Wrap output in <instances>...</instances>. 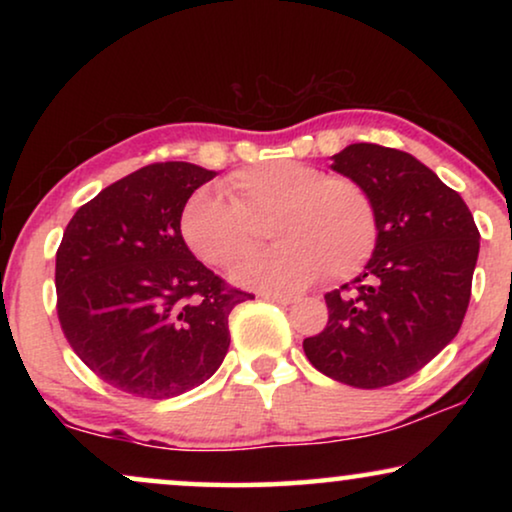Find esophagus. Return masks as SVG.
Masks as SVG:
<instances>
[{
  "mask_svg": "<svg viewBox=\"0 0 512 512\" xmlns=\"http://www.w3.org/2000/svg\"><path fill=\"white\" fill-rule=\"evenodd\" d=\"M265 300H272V303H282V305H291L300 298L298 293H263Z\"/></svg>",
  "mask_w": 512,
  "mask_h": 512,
  "instance_id": "obj_1",
  "label": "esophagus"
}]
</instances>
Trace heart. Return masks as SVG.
<instances>
[{"instance_id":"obj_1","label":"heart","mask_w":512,"mask_h":512,"mask_svg":"<svg viewBox=\"0 0 512 512\" xmlns=\"http://www.w3.org/2000/svg\"><path fill=\"white\" fill-rule=\"evenodd\" d=\"M186 200L179 233L200 261L230 268L258 242L254 223L270 219L275 247L247 258L233 279L251 289H298L326 272L347 279L359 272L377 242V214L366 188L328 177L298 160H272L240 170Z\"/></svg>"}]
</instances>
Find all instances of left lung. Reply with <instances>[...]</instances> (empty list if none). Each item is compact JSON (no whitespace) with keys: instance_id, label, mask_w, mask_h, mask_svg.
Here are the masks:
<instances>
[{"instance_id":"1","label":"left lung","mask_w":512,"mask_h":512,"mask_svg":"<svg viewBox=\"0 0 512 512\" xmlns=\"http://www.w3.org/2000/svg\"><path fill=\"white\" fill-rule=\"evenodd\" d=\"M331 167L366 188L377 242L363 275L326 293L328 324L303 349L319 373L342 384L389 387L459 333L480 233L461 195L410 153L349 144Z\"/></svg>"}]
</instances>
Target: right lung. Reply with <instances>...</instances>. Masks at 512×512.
Listing matches in <instances>:
<instances>
[{
  "label": "right lung",
  "mask_w": 512,
  "mask_h": 512,
  "mask_svg": "<svg viewBox=\"0 0 512 512\" xmlns=\"http://www.w3.org/2000/svg\"><path fill=\"white\" fill-rule=\"evenodd\" d=\"M216 172L153 163L76 209L55 256L62 333L111 387L163 401L226 359L228 314L254 298L205 268L179 233L195 188Z\"/></svg>",
  "instance_id": "obj_1"
}]
</instances>
